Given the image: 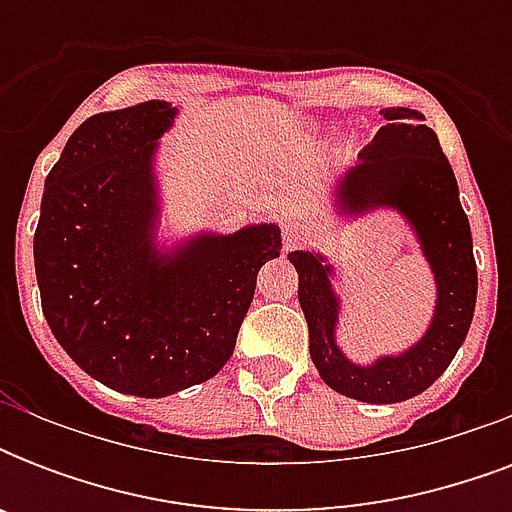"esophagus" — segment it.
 Returning a JSON list of instances; mask_svg holds the SVG:
<instances>
[{"instance_id":"esophagus-1","label":"esophagus","mask_w":512,"mask_h":512,"mask_svg":"<svg viewBox=\"0 0 512 512\" xmlns=\"http://www.w3.org/2000/svg\"><path fill=\"white\" fill-rule=\"evenodd\" d=\"M308 236V228L300 225L297 220H284V228H281V244L284 249H295L300 241H305Z\"/></svg>"}]
</instances>
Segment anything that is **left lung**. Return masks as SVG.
I'll use <instances>...</instances> for the list:
<instances>
[{"instance_id":"left-lung-1","label":"left lung","mask_w":512,"mask_h":512,"mask_svg":"<svg viewBox=\"0 0 512 512\" xmlns=\"http://www.w3.org/2000/svg\"><path fill=\"white\" fill-rule=\"evenodd\" d=\"M385 119L361 162L337 180V215L356 217L377 207L396 209L412 225L436 281V308L420 340L372 364L350 361L337 345L340 295L335 265L319 252L297 249L289 263L300 276V308L308 321V348L321 380L342 396L366 404H398L420 396L452 364L468 337L478 295L473 236L452 164L436 132L409 108H382Z\"/></svg>"}]
</instances>
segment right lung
Segmentation results:
<instances>
[{
    "mask_svg": "<svg viewBox=\"0 0 512 512\" xmlns=\"http://www.w3.org/2000/svg\"><path fill=\"white\" fill-rule=\"evenodd\" d=\"M167 100L90 116L44 180L34 268L60 348L108 388L164 398L215 377L236 348L276 223L159 247V138Z\"/></svg>",
    "mask_w": 512,
    "mask_h": 512,
    "instance_id": "obj_1",
    "label": "right lung"
}]
</instances>
